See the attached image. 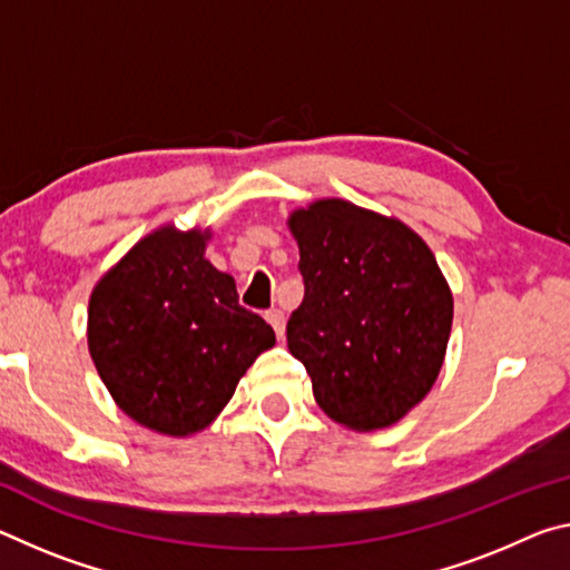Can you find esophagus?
<instances>
[{"instance_id": "1", "label": "esophagus", "mask_w": 570, "mask_h": 570, "mask_svg": "<svg viewBox=\"0 0 570 570\" xmlns=\"http://www.w3.org/2000/svg\"><path fill=\"white\" fill-rule=\"evenodd\" d=\"M266 322L274 326L276 336H278V340H282V336H284V330H286V316H284L282 308H272V312H266Z\"/></svg>"}]
</instances>
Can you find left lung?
Here are the masks:
<instances>
[{"instance_id":"8db88e82","label":"left lung","mask_w":570,"mask_h":570,"mask_svg":"<svg viewBox=\"0 0 570 570\" xmlns=\"http://www.w3.org/2000/svg\"><path fill=\"white\" fill-rule=\"evenodd\" d=\"M304 302L286 342L334 422L372 432L400 422L435 384L452 330V292L430 246L342 198L296 208Z\"/></svg>"}]
</instances>
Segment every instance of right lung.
<instances>
[{
    "mask_svg": "<svg viewBox=\"0 0 570 570\" xmlns=\"http://www.w3.org/2000/svg\"><path fill=\"white\" fill-rule=\"evenodd\" d=\"M210 228L160 226L95 284L88 350L115 404L168 438L206 430L276 334L206 258Z\"/></svg>",
    "mask_w": 570,
    "mask_h": 570,
    "instance_id": "obj_1",
    "label": "right lung"
}]
</instances>
